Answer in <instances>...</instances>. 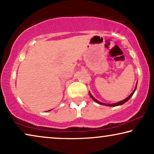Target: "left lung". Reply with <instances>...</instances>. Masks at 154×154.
Masks as SVG:
<instances>
[{
	"instance_id": "1",
	"label": "left lung",
	"mask_w": 154,
	"mask_h": 154,
	"mask_svg": "<svg viewBox=\"0 0 154 154\" xmlns=\"http://www.w3.org/2000/svg\"><path fill=\"white\" fill-rule=\"evenodd\" d=\"M137 83L136 84V86H135V88H134V90H133V92H132L131 94H130L129 96L127 98H125V100H122V101H121V102H116V103H113V104H105V103H102V102H100V101H98L97 100H96L95 98L92 95V94L90 93V92H89V94H90V97H91L92 100H93L94 102H97V104H102V105H104V106H119V105H122V104H123L124 103H125L126 102H128V100H130V98H131V97L133 95V94H134V92H135V90H136V88H137Z\"/></svg>"
}]
</instances>
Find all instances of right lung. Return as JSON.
Here are the masks:
<instances>
[{
    "label": "right lung",
    "mask_w": 154,
    "mask_h": 154,
    "mask_svg": "<svg viewBox=\"0 0 154 154\" xmlns=\"http://www.w3.org/2000/svg\"><path fill=\"white\" fill-rule=\"evenodd\" d=\"M51 111V110H49V111Z\"/></svg>",
    "instance_id": "right-lung-1"
}]
</instances>
